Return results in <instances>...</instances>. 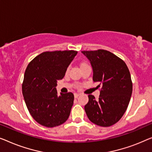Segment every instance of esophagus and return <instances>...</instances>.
<instances>
[{"mask_svg":"<svg viewBox=\"0 0 152 152\" xmlns=\"http://www.w3.org/2000/svg\"><path fill=\"white\" fill-rule=\"evenodd\" d=\"M78 96H79V94L74 93V98H78Z\"/></svg>","mask_w":152,"mask_h":152,"instance_id":"34e87169","label":"esophagus"}]
</instances>
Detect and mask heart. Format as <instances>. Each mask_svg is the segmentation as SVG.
I'll return each mask as SVG.
<instances>
[{
	"mask_svg": "<svg viewBox=\"0 0 152 152\" xmlns=\"http://www.w3.org/2000/svg\"><path fill=\"white\" fill-rule=\"evenodd\" d=\"M86 65V64H85V63H83L81 65ZM67 70H68V69H67Z\"/></svg>",
	"mask_w": 152,
	"mask_h": 152,
	"instance_id": "obj_1",
	"label": "heart"
}]
</instances>
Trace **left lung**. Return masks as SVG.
I'll use <instances>...</instances> for the list:
<instances>
[{
  "mask_svg": "<svg viewBox=\"0 0 152 152\" xmlns=\"http://www.w3.org/2000/svg\"><path fill=\"white\" fill-rule=\"evenodd\" d=\"M89 60L93 80L101 85L96 100L89 95L85 111L89 121L101 127H110L122 118L130 101L132 82L129 69L121 58L104 50L81 52Z\"/></svg>",
  "mask_w": 152,
  "mask_h": 152,
  "instance_id": "1",
  "label": "left lung"
}]
</instances>
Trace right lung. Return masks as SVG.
I'll return each mask as SVG.
<instances>
[{
  "instance_id": "1",
  "label": "right lung",
  "mask_w": 152,
  "mask_h": 152,
  "mask_svg": "<svg viewBox=\"0 0 152 152\" xmlns=\"http://www.w3.org/2000/svg\"><path fill=\"white\" fill-rule=\"evenodd\" d=\"M78 52H45L34 58L25 70L23 95L29 112L40 125H61L69 118L74 96L72 92L58 96L57 80L64 77Z\"/></svg>"
}]
</instances>
